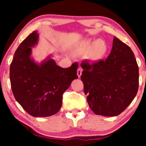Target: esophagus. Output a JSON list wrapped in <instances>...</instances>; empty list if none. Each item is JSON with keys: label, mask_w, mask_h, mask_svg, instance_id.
I'll return each instance as SVG.
<instances>
[{"label": "esophagus", "mask_w": 146, "mask_h": 146, "mask_svg": "<svg viewBox=\"0 0 146 146\" xmlns=\"http://www.w3.org/2000/svg\"><path fill=\"white\" fill-rule=\"evenodd\" d=\"M82 72V68L79 67L78 71H77V74H78V76L79 78H80V76H81Z\"/></svg>", "instance_id": "obj_1"}]
</instances>
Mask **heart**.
I'll return each instance as SVG.
<instances>
[{
    "mask_svg": "<svg viewBox=\"0 0 146 146\" xmlns=\"http://www.w3.org/2000/svg\"><path fill=\"white\" fill-rule=\"evenodd\" d=\"M108 45L103 40H84L78 45V50L80 53L87 52V58L91 61H100L106 55L108 52Z\"/></svg>",
    "mask_w": 146,
    "mask_h": 146,
    "instance_id": "obj_1",
    "label": "heart"
}]
</instances>
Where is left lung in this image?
<instances>
[{
  "instance_id": "obj_1",
  "label": "left lung",
  "mask_w": 146,
  "mask_h": 146,
  "mask_svg": "<svg viewBox=\"0 0 146 146\" xmlns=\"http://www.w3.org/2000/svg\"><path fill=\"white\" fill-rule=\"evenodd\" d=\"M81 80L90 108L96 115L113 117L121 114L136 96L139 67L127 44L115 37L106 60L81 63Z\"/></svg>"
}]
</instances>
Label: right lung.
I'll return each mask as SVG.
<instances>
[{"label":"right lung","mask_w":146,"mask_h":146,"mask_svg":"<svg viewBox=\"0 0 146 146\" xmlns=\"http://www.w3.org/2000/svg\"><path fill=\"white\" fill-rule=\"evenodd\" d=\"M38 40V32L33 31L16 49L10 65V82L15 99L27 113L36 117H49L59 111L63 93L78 78V63L62 68L48 56L36 64L30 56Z\"/></svg>","instance_id":"right-lung-1"}]
</instances>
